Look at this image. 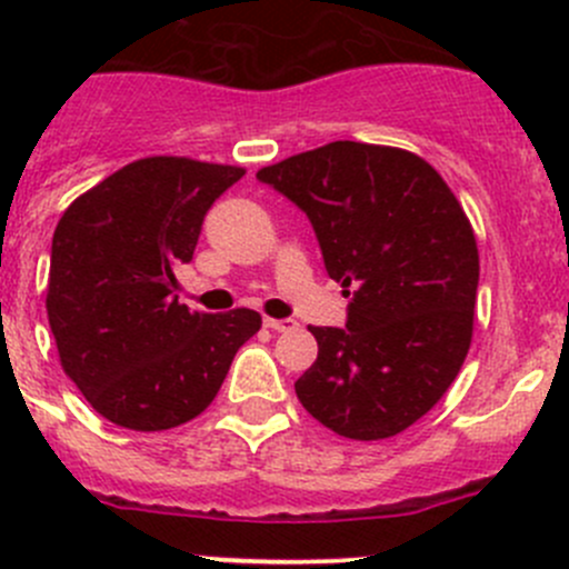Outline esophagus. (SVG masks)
Masks as SVG:
<instances>
[{
  "instance_id": "obj_1",
  "label": "esophagus",
  "mask_w": 569,
  "mask_h": 569,
  "mask_svg": "<svg viewBox=\"0 0 569 569\" xmlns=\"http://www.w3.org/2000/svg\"><path fill=\"white\" fill-rule=\"evenodd\" d=\"M263 325L274 332H289V330H295L297 321L295 319H263Z\"/></svg>"
}]
</instances>
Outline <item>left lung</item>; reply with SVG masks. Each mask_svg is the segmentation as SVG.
Listing matches in <instances>:
<instances>
[{"label":"left lung","mask_w":569,"mask_h":569,"mask_svg":"<svg viewBox=\"0 0 569 569\" xmlns=\"http://www.w3.org/2000/svg\"><path fill=\"white\" fill-rule=\"evenodd\" d=\"M300 206L347 327H311L319 355L295 382L308 412L352 440H382L427 416L473 338L479 250L460 200L421 157L336 140L258 170Z\"/></svg>","instance_id":"1"}]
</instances>
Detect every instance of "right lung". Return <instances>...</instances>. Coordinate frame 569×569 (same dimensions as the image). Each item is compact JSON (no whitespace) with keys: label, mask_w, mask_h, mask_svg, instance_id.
I'll return each instance as SVG.
<instances>
[{"label":"right lung","mask_w":569,"mask_h":569,"mask_svg":"<svg viewBox=\"0 0 569 569\" xmlns=\"http://www.w3.org/2000/svg\"><path fill=\"white\" fill-rule=\"evenodd\" d=\"M242 176L187 157L137 159L57 222L49 325L62 371L107 421L134 432L192 421L261 327L250 308L200 313L173 295V267L192 261L206 211Z\"/></svg>","instance_id":"right-lung-1"}]
</instances>
